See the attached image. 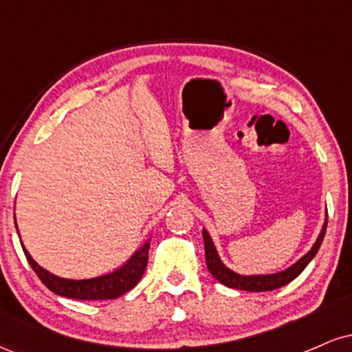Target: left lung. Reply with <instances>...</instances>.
I'll return each mask as SVG.
<instances>
[{"mask_svg": "<svg viewBox=\"0 0 352 352\" xmlns=\"http://www.w3.org/2000/svg\"><path fill=\"white\" fill-rule=\"evenodd\" d=\"M326 227H328V212H326L324 225H322L321 232H319L316 241H314V245L311 246L309 252L302 254L300 260L294 261V263L292 266H288L286 270H281V272L270 273V274H240L233 272L232 268H228V266L221 261L212 236H210V233L204 228L205 260H207V268L217 281H220L221 285L228 286V288L241 289V292H252V293L278 289L281 288V286L292 283L296 276H300L302 270H305L306 266L309 265V261L316 256L319 246L322 243V238H324Z\"/></svg>", "mask_w": 352, "mask_h": 352, "instance_id": "obj_1", "label": "left lung"}]
</instances>
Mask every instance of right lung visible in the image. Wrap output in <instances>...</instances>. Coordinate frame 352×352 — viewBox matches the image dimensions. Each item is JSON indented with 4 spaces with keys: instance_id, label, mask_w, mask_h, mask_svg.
Returning <instances> with one entry per match:
<instances>
[{
    "instance_id": "right-lung-1",
    "label": "right lung",
    "mask_w": 352,
    "mask_h": 352,
    "mask_svg": "<svg viewBox=\"0 0 352 352\" xmlns=\"http://www.w3.org/2000/svg\"><path fill=\"white\" fill-rule=\"evenodd\" d=\"M16 225V218H14ZM16 232L19 233L18 225H16ZM23 246V252L26 254V260L30 261L31 268L38 274L41 280L52 293L58 296L71 298V300H116V298L122 296L140 281L142 274L147 268L148 261V248H151V238L135 250V253L129 258L120 268L114 270L112 273L102 274V276L89 278V280H69V278H60L58 274L47 272L41 265H38L33 260L30 252Z\"/></svg>"
}]
</instances>
